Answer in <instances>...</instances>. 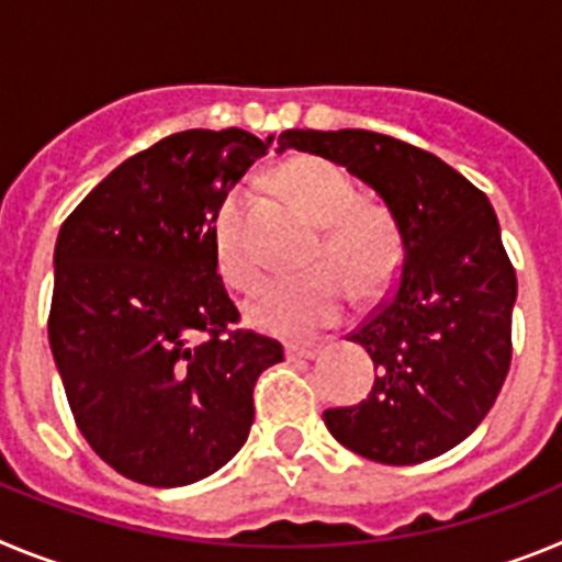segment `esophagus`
<instances>
[{
	"label": "esophagus",
	"instance_id": "1",
	"mask_svg": "<svg viewBox=\"0 0 562 562\" xmlns=\"http://www.w3.org/2000/svg\"><path fill=\"white\" fill-rule=\"evenodd\" d=\"M317 351H321L317 342H290L286 346V357L290 360H312V357H317Z\"/></svg>",
	"mask_w": 562,
	"mask_h": 562
}]
</instances>
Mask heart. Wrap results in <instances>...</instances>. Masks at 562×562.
Here are the masks:
<instances>
[{"instance_id": "b5f03b06", "label": "heart", "mask_w": 562, "mask_h": 562, "mask_svg": "<svg viewBox=\"0 0 562 562\" xmlns=\"http://www.w3.org/2000/svg\"><path fill=\"white\" fill-rule=\"evenodd\" d=\"M278 188L315 222L324 238L310 261L315 276L278 278L247 297L245 312L256 329L281 337H306L337 324L349 304V290L371 297L394 276L400 241L391 220L374 207H360V191L349 173L317 157H297L276 173ZM250 191L233 188L222 200L213 225V250L222 276L236 286L256 284L261 258L247 236Z\"/></svg>"}]
</instances>
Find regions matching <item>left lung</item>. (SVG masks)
Instances as JSON below:
<instances>
[{
  "instance_id": "left-lung-1",
  "label": "left lung",
  "mask_w": 562,
  "mask_h": 562,
  "mask_svg": "<svg viewBox=\"0 0 562 562\" xmlns=\"http://www.w3.org/2000/svg\"><path fill=\"white\" fill-rule=\"evenodd\" d=\"M297 148L342 166L385 202L402 245L391 297L349 335L374 360L371 394L324 414L342 448L380 464L448 453L481 425L513 360L518 278L484 193L422 151L366 128H290Z\"/></svg>"
}]
</instances>
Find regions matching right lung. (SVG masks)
<instances>
[{
	"instance_id": "obj_1",
	"label": "right lung",
	"mask_w": 562,
	"mask_h": 562,
	"mask_svg": "<svg viewBox=\"0 0 562 562\" xmlns=\"http://www.w3.org/2000/svg\"><path fill=\"white\" fill-rule=\"evenodd\" d=\"M272 137L191 128L114 168L56 241L49 349L89 448L137 484L186 486L225 467L252 389L284 346L233 329L213 250L222 200Z\"/></svg>"
}]
</instances>
